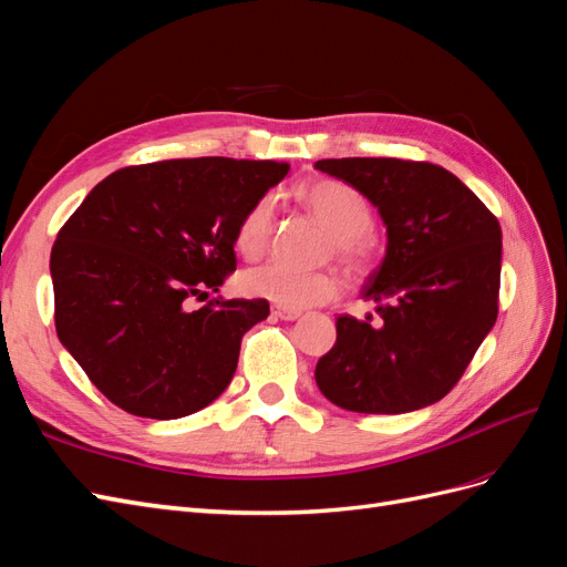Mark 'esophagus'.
<instances>
[{
    "mask_svg": "<svg viewBox=\"0 0 567 567\" xmlns=\"http://www.w3.org/2000/svg\"><path fill=\"white\" fill-rule=\"evenodd\" d=\"M271 315L277 319H284V321H296V319L302 317L300 310H288V307H274Z\"/></svg>",
    "mask_w": 567,
    "mask_h": 567,
    "instance_id": "obj_1",
    "label": "esophagus"
}]
</instances>
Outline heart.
Segmentation results:
<instances>
[{
    "instance_id": "heart-1",
    "label": "heart",
    "mask_w": 567,
    "mask_h": 567,
    "mask_svg": "<svg viewBox=\"0 0 567 567\" xmlns=\"http://www.w3.org/2000/svg\"><path fill=\"white\" fill-rule=\"evenodd\" d=\"M307 210L321 219L333 234V250L340 265L352 274L371 267V231L375 225L369 198L359 188L338 179H317L298 192ZM274 231V200L257 198L236 227V250L248 260H257ZM238 288L248 298L269 300L288 310L331 302L338 296V279L331 271H298L284 265H262L246 269Z\"/></svg>"
}]
</instances>
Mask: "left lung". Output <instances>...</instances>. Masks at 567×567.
Returning <instances> with one entry per match:
<instances>
[{"label":"left lung","instance_id":"1","mask_svg":"<svg viewBox=\"0 0 567 567\" xmlns=\"http://www.w3.org/2000/svg\"><path fill=\"white\" fill-rule=\"evenodd\" d=\"M359 188L388 231L364 298L379 321L336 319V346L315 369L321 394L359 414L435 404L471 364L499 312L502 227L450 169L398 158L317 161Z\"/></svg>","mask_w":567,"mask_h":567}]
</instances>
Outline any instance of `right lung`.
Masks as SVG:
<instances>
[{
    "label": "right lung",
    "instance_id": "add662e5",
    "mask_svg": "<svg viewBox=\"0 0 567 567\" xmlns=\"http://www.w3.org/2000/svg\"><path fill=\"white\" fill-rule=\"evenodd\" d=\"M288 163L179 158L99 182L51 248L56 333L106 398L142 419H182L234 379L267 300L188 298L236 269V227Z\"/></svg>",
    "mask_w": 567,
    "mask_h": 567
}]
</instances>
